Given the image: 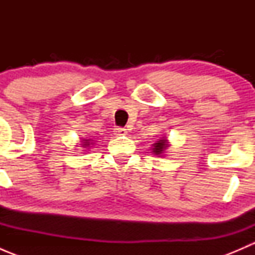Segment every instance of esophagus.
I'll return each instance as SVG.
<instances>
[{
    "mask_svg": "<svg viewBox=\"0 0 255 255\" xmlns=\"http://www.w3.org/2000/svg\"><path fill=\"white\" fill-rule=\"evenodd\" d=\"M115 134L125 135V134H127V129H126V128H116Z\"/></svg>",
    "mask_w": 255,
    "mask_h": 255,
    "instance_id": "1",
    "label": "esophagus"
}]
</instances>
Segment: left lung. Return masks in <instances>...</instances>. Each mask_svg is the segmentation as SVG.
<instances>
[{"mask_svg": "<svg viewBox=\"0 0 255 255\" xmlns=\"http://www.w3.org/2000/svg\"><path fill=\"white\" fill-rule=\"evenodd\" d=\"M169 144H168V139L166 138H161V139H159L158 142L153 144V148H151V151H153L155 155L160 156L163 155L164 153H165V149L168 148Z\"/></svg>", "mask_w": 255, "mask_h": 255, "instance_id": "obj_1", "label": "left lung"}]
</instances>
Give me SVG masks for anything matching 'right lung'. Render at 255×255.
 Wrapping results in <instances>:
<instances>
[{
	"label": "right lung",
	"mask_w": 255,
	"mask_h": 255,
	"mask_svg": "<svg viewBox=\"0 0 255 255\" xmlns=\"http://www.w3.org/2000/svg\"><path fill=\"white\" fill-rule=\"evenodd\" d=\"M90 142H91V139H82V146L87 148V146H90Z\"/></svg>",
	"instance_id": "obj_1"
}]
</instances>
